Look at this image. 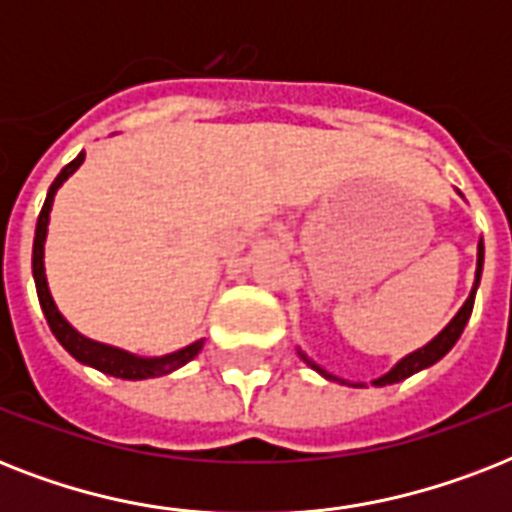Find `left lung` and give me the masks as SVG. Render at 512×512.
<instances>
[{
	"mask_svg": "<svg viewBox=\"0 0 512 512\" xmlns=\"http://www.w3.org/2000/svg\"><path fill=\"white\" fill-rule=\"evenodd\" d=\"M481 271H484V241H478L476 281H473V289H470L468 300H465V305H462L460 311H457V316H454V319L449 321V324H446V327L441 329V332H438V335L428 342V345H422V348H417L414 353H409V356L401 358V361H398V364L393 366L390 372H385L382 377L372 380V385L382 388V385H393V382L406 380V377H412V374L422 372V369H428V366H433L436 361H441V358H444L446 353L454 348V342L460 340L462 329H465V324H468V319H470V313H473V303H476V289H478V281H481ZM297 353H300V358H303L305 364L311 366V369H316L321 377H327V380H332V382H340V385H350V388H366V385H361V382H348V380H340V377H335V374H329L327 369H321L316 361H311V358L305 356L303 350H297Z\"/></svg>",
	"mask_w": 512,
	"mask_h": 512,
	"instance_id": "1",
	"label": "left lung"
}]
</instances>
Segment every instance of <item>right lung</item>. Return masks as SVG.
<instances>
[{
	"label": "right lung",
	"instance_id": "1",
	"mask_svg": "<svg viewBox=\"0 0 512 512\" xmlns=\"http://www.w3.org/2000/svg\"><path fill=\"white\" fill-rule=\"evenodd\" d=\"M84 162V154H79L71 164H66L60 175L55 177V183L50 185L47 191V199H44V207L39 212V220H36V233H34V257H31V268H34V284L36 295H39V305H42L44 319L50 324L55 340L63 345V348L82 364L92 366L103 374H111V377H119V380H148V377H164V374L175 372L180 366H185L191 358L199 356V350L204 348V340H196L185 348L175 350V353H167V356H135L130 350L114 348V345H106V342L90 340V337L79 335L66 319L63 313L58 311V305L52 300L50 287H47V276H44V241H47V225H50V212L52 201H55V193L68 177L74 175Z\"/></svg>",
	"mask_w": 512,
	"mask_h": 512
}]
</instances>
